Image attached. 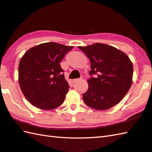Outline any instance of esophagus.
<instances>
[{
  "label": "esophagus",
  "mask_w": 152,
  "mask_h": 152,
  "mask_svg": "<svg viewBox=\"0 0 152 152\" xmlns=\"http://www.w3.org/2000/svg\"><path fill=\"white\" fill-rule=\"evenodd\" d=\"M82 78H76V79H74L73 80V82H77L78 81H80V80H82Z\"/></svg>",
  "instance_id": "1"
}]
</instances>
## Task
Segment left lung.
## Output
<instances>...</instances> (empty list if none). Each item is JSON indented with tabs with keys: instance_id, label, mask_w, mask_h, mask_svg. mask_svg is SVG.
I'll return each mask as SVG.
<instances>
[{
	"instance_id": "left-lung-1",
	"label": "left lung",
	"mask_w": 152,
	"mask_h": 152,
	"mask_svg": "<svg viewBox=\"0 0 152 152\" xmlns=\"http://www.w3.org/2000/svg\"><path fill=\"white\" fill-rule=\"evenodd\" d=\"M90 59L88 89L83 94L84 103L90 107L104 111L119 103L132 84L133 65L124 52L109 45L97 43L78 47Z\"/></svg>"
}]
</instances>
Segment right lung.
I'll list each match as a JSON object with an SVG mask.
<instances>
[{"label": "right lung", "mask_w": 152, "mask_h": 152, "mask_svg": "<svg viewBox=\"0 0 152 152\" xmlns=\"http://www.w3.org/2000/svg\"><path fill=\"white\" fill-rule=\"evenodd\" d=\"M73 46L44 43L28 49L21 58L18 82L27 100L43 110L57 108L63 103L69 85L60 62Z\"/></svg>", "instance_id": "1"}]
</instances>
